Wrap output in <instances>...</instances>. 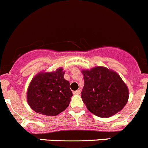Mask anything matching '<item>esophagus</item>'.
Listing matches in <instances>:
<instances>
[{
    "instance_id": "obj_1",
    "label": "esophagus",
    "mask_w": 148,
    "mask_h": 148,
    "mask_svg": "<svg viewBox=\"0 0 148 148\" xmlns=\"http://www.w3.org/2000/svg\"><path fill=\"white\" fill-rule=\"evenodd\" d=\"M73 93H74V95H79L81 93V90H75L73 92Z\"/></svg>"
}]
</instances>
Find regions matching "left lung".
Masks as SVG:
<instances>
[{"label":"left lung","instance_id":"left-lung-1","mask_svg":"<svg viewBox=\"0 0 148 148\" xmlns=\"http://www.w3.org/2000/svg\"><path fill=\"white\" fill-rule=\"evenodd\" d=\"M85 85L82 101L90 112L100 118H110L123 110L129 91L117 72L103 66L83 69Z\"/></svg>","mask_w":148,"mask_h":148}]
</instances>
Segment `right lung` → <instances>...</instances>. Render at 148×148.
Listing matches in <instances>:
<instances>
[{"label":"right lung","instance_id":"1","mask_svg":"<svg viewBox=\"0 0 148 148\" xmlns=\"http://www.w3.org/2000/svg\"><path fill=\"white\" fill-rule=\"evenodd\" d=\"M64 74L63 68H58L49 72L41 71L32 79L27 88V101L34 111L55 116L69 107L73 94Z\"/></svg>","mask_w":148,"mask_h":148}]
</instances>
